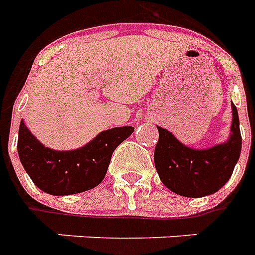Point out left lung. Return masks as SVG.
<instances>
[{
    "label": "left lung",
    "instance_id": "left-lung-1",
    "mask_svg": "<svg viewBox=\"0 0 255 255\" xmlns=\"http://www.w3.org/2000/svg\"><path fill=\"white\" fill-rule=\"evenodd\" d=\"M230 139L209 149H191L165 128H158L154 165L161 182L182 197L214 194L230 180L242 149L239 116L234 104Z\"/></svg>",
    "mask_w": 255,
    "mask_h": 255
}]
</instances>
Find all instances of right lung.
Instances as JSON below:
<instances>
[{
  "label": "right lung",
  "mask_w": 255,
  "mask_h": 255,
  "mask_svg": "<svg viewBox=\"0 0 255 255\" xmlns=\"http://www.w3.org/2000/svg\"><path fill=\"white\" fill-rule=\"evenodd\" d=\"M132 132L131 126L111 128L80 149L60 151L45 147L21 120L17 151L36 187L52 195H71L91 190L104 180L115 149Z\"/></svg>",
  "instance_id": "1"
}]
</instances>
